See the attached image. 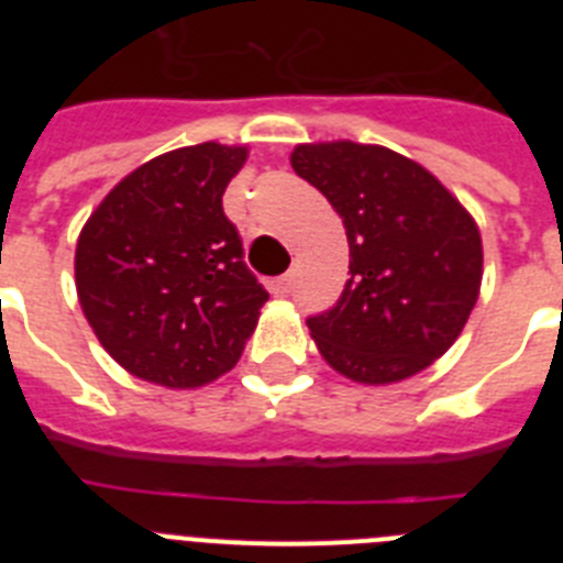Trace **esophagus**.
<instances>
[{
    "label": "esophagus",
    "mask_w": 563,
    "mask_h": 563,
    "mask_svg": "<svg viewBox=\"0 0 563 563\" xmlns=\"http://www.w3.org/2000/svg\"><path fill=\"white\" fill-rule=\"evenodd\" d=\"M292 282H296V276H292V273H285V276L273 278V282H271L273 296H287V292L292 290Z\"/></svg>",
    "instance_id": "1"
}]
</instances>
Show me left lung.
Listing matches in <instances>:
<instances>
[{
	"label": "left lung",
	"instance_id": "left-lung-1",
	"mask_svg": "<svg viewBox=\"0 0 563 563\" xmlns=\"http://www.w3.org/2000/svg\"><path fill=\"white\" fill-rule=\"evenodd\" d=\"M346 228L350 282L307 318L332 369L357 383L411 377L449 352L482 285L471 213L420 163L383 146L307 143L290 157Z\"/></svg>",
	"mask_w": 563,
	"mask_h": 563
}]
</instances>
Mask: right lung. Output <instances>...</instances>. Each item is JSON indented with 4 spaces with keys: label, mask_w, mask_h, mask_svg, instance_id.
Instances as JSON below:
<instances>
[{
    "label": "right lung",
    "mask_w": 563,
    "mask_h": 563,
    "mask_svg": "<svg viewBox=\"0 0 563 563\" xmlns=\"http://www.w3.org/2000/svg\"><path fill=\"white\" fill-rule=\"evenodd\" d=\"M245 146L200 143L134 168L76 247L78 301L123 369L194 389L233 369L267 290L247 271L222 194Z\"/></svg>",
    "instance_id": "obj_1"
}]
</instances>
